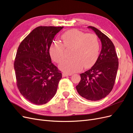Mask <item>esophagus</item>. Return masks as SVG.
Wrapping results in <instances>:
<instances>
[{
  "instance_id": "34e87169",
  "label": "esophagus",
  "mask_w": 133,
  "mask_h": 133,
  "mask_svg": "<svg viewBox=\"0 0 133 133\" xmlns=\"http://www.w3.org/2000/svg\"><path fill=\"white\" fill-rule=\"evenodd\" d=\"M72 74H67V73H65L63 72L62 73V77H67V76H72Z\"/></svg>"
}]
</instances>
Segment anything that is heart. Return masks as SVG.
Wrapping results in <instances>:
<instances>
[{"mask_svg": "<svg viewBox=\"0 0 133 133\" xmlns=\"http://www.w3.org/2000/svg\"><path fill=\"white\" fill-rule=\"evenodd\" d=\"M63 44L58 41L52 43L50 48L51 58L60 63L65 56V48H72L71 58L65 59L59 66L61 71L67 73L79 72L85 68L92 67L99 54V43L97 36L92 34H84L77 29H71L61 36Z\"/></svg>", "mask_w": 133, "mask_h": 133, "instance_id": "obj_1", "label": "heart"}]
</instances>
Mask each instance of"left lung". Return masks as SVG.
<instances>
[{
    "label": "left lung",
    "instance_id": "obj_1",
    "mask_svg": "<svg viewBox=\"0 0 133 133\" xmlns=\"http://www.w3.org/2000/svg\"><path fill=\"white\" fill-rule=\"evenodd\" d=\"M87 28L92 30L100 39L102 49L95 65L91 69L80 74L81 79L76 89L81 96L96 101L105 98L112 91L119 62L112 41L97 28Z\"/></svg>",
    "mask_w": 133,
    "mask_h": 133
}]
</instances>
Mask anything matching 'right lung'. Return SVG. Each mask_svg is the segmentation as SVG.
<instances>
[{
  "instance_id": "obj_1",
  "label": "right lung",
  "mask_w": 133,
  "mask_h": 133,
  "mask_svg": "<svg viewBox=\"0 0 133 133\" xmlns=\"http://www.w3.org/2000/svg\"><path fill=\"white\" fill-rule=\"evenodd\" d=\"M63 27L38 26L21 42L14 67L17 86L30 102L42 105L55 96L62 74L51 62L50 48Z\"/></svg>"
}]
</instances>
